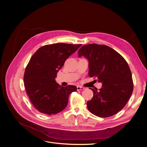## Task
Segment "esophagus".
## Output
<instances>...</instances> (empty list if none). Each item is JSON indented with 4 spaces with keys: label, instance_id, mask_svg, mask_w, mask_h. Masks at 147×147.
<instances>
[{
    "label": "esophagus",
    "instance_id": "34e87169",
    "mask_svg": "<svg viewBox=\"0 0 147 147\" xmlns=\"http://www.w3.org/2000/svg\"><path fill=\"white\" fill-rule=\"evenodd\" d=\"M77 90H78V91H80V90H83L84 89V87H81V86H78L77 87Z\"/></svg>",
    "mask_w": 147,
    "mask_h": 147
}]
</instances>
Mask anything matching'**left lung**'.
<instances>
[{"label":"left lung","instance_id":"8db88e82","mask_svg":"<svg viewBox=\"0 0 147 147\" xmlns=\"http://www.w3.org/2000/svg\"><path fill=\"white\" fill-rule=\"evenodd\" d=\"M80 57L88 60V75L96 77L102 87L94 92L87 102L89 111L100 117H108L122 109L133 91L130 67L117 51L105 45L90 44L83 46L78 52Z\"/></svg>","mask_w":147,"mask_h":147}]
</instances>
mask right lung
Listing matches in <instances>:
<instances>
[{"instance_id": "right-lung-1", "label": "right lung", "mask_w": 147, "mask_h": 147, "mask_svg": "<svg viewBox=\"0 0 147 147\" xmlns=\"http://www.w3.org/2000/svg\"><path fill=\"white\" fill-rule=\"evenodd\" d=\"M82 45L55 43L38 49L31 57L24 76V86L33 106L41 113L55 114L67 105L69 95L77 87H61L55 81L66 60Z\"/></svg>"}]
</instances>
